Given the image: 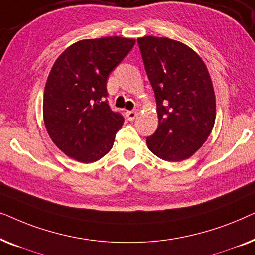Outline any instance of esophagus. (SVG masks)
Instances as JSON below:
<instances>
[{
  "instance_id": "34e87169",
  "label": "esophagus",
  "mask_w": 255,
  "mask_h": 255,
  "mask_svg": "<svg viewBox=\"0 0 255 255\" xmlns=\"http://www.w3.org/2000/svg\"><path fill=\"white\" fill-rule=\"evenodd\" d=\"M138 113L135 110H131V111H127V117L128 121H133L135 117H137Z\"/></svg>"
}]
</instances>
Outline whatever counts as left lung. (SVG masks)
Returning a JSON list of instances; mask_svg holds the SVG:
<instances>
[{"mask_svg":"<svg viewBox=\"0 0 255 255\" xmlns=\"http://www.w3.org/2000/svg\"><path fill=\"white\" fill-rule=\"evenodd\" d=\"M142 61L154 90L158 128L146 142L153 154L181 161L210 134L216 99L207 66L196 52L169 38H138Z\"/></svg>","mask_w":255,"mask_h":255,"instance_id":"8db88e82","label":"left lung"}]
</instances>
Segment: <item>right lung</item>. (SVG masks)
Instances as JSON below:
<instances>
[{"label":"right lung","instance_id":"1","mask_svg":"<svg viewBox=\"0 0 255 255\" xmlns=\"http://www.w3.org/2000/svg\"><path fill=\"white\" fill-rule=\"evenodd\" d=\"M134 39L80 40L62 52L48 75L43 115L55 145L80 162H95L113 148L124 123L108 103L107 81L132 50Z\"/></svg>","mask_w":255,"mask_h":255}]
</instances>
